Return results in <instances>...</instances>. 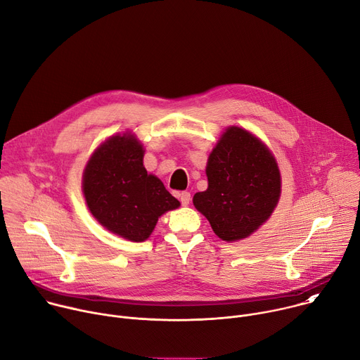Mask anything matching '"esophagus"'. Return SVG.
I'll return each instance as SVG.
<instances>
[{"mask_svg": "<svg viewBox=\"0 0 360 360\" xmlns=\"http://www.w3.org/2000/svg\"><path fill=\"white\" fill-rule=\"evenodd\" d=\"M179 200H181V203L184 205V207H186V205H189V202H191V193L189 192H181L179 193Z\"/></svg>", "mask_w": 360, "mask_h": 360, "instance_id": "obj_1", "label": "esophagus"}]
</instances>
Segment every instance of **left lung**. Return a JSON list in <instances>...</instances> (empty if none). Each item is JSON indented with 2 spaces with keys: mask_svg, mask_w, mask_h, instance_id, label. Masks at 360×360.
<instances>
[{
  "mask_svg": "<svg viewBox=\"0 0 360 360\" xmlns=\"http://www.w3.org/2000/svg\"><path fill=\"white\" fill-rule=\"evenodd\" d=\"M207 176L208 189L193 195V205L226 242L243 239L266 222L281 196V174L271 150L239 127L222 134Z\"/></svg>",
  "mask_w": 360,
  "mask_h": 360,
  "instance_id": "8db88e82",
  "label": "left lung"
}]
</instances>
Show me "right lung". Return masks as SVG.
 <instances>
[{
	"label": "right lung",
	"mask_w": 360,
	"mask_h": 360,
	"mask_svg": "<svg viewBox=\"0 0 360 360\" xmlns=\"http://www.w3.org/2000/svg\"><path fill=\"white\" fill-rule=\"evenodd\" d=\"M82 188L94 218L132 242L145 240L158 218L181 205L161 179L146 172L143 148L131 134L115 135L95 149Z\"/></svg>",
	"instance_id": "add662e5"
}]
</instances>
